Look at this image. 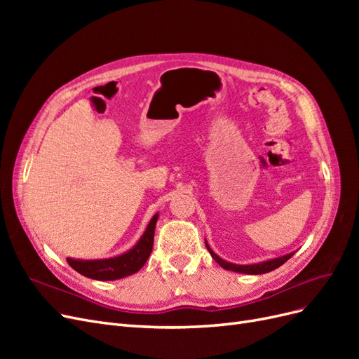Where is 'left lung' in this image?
Masks as SVG:
<instances>
[{
    "label": "left lung",
    "mask_w": 359,
    "mask_h": 359,
    "mask_svg": "<svg viewBox=\"0 0 359 359\" xmlns=\"http://www.w3.org/2000/svg\"><path fill=\"white\" fill-rule=\"evenodd\" d=\"M205 245H206V248H208V252L212 256V259L222 268L229 269V271H235V273H243V274H265V273H269V271H274L276 268L283 265L286 260H289L293 256V253H289L286 256H281V257H277V259H271V260H266V262H260V264H255V265H235V264L226 262V260L220 259L219 256H217L212 252V250L210 248V245L206 244V243H205Z\"/></svg>",
    "instance_id": "obj_1"
}]
</instances>
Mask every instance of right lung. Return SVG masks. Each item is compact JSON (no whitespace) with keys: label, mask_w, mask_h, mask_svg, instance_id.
I'll use <instances>...</instances> for the list:
<instances>
[{"label":"right lung","mask_w":359,"mask_h":359,"mask_svg":"<svg viewBox=\"0 0 359 359\" xmlns=\"http://www.w3.org/2000/svg\"><path fill=\"white\" fill-rule=\"evenodd\" d=\"M158 214L151 219L145 233L140 238L139 243L130 250V252L103 260H74L67 259L69 265L78 271L79 274L94 278V280H118L127 276H132L145 265L154 244V231Z\"/></svg>","instance_id":"1"}]
</instances>
